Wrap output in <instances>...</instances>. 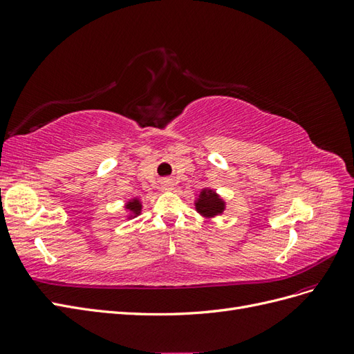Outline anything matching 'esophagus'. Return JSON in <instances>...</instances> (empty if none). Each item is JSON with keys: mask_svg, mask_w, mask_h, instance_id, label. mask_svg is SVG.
<instances>
[{"mask_svg": "<svg viewBox=\"0 0 354 354\" xmlns=\"http://www.w3.org/2000/svg\"><path fill=\"white\" fill-rule=\"evenodd\" d=\"M162 186H164L165 189H171V187H173V181H171V180H164V181H162Z\"/></svg>", "mask_w": 354, "mask_h": 354, "instance_id": "obj_1", "label": "esophagus"}]
</instances>
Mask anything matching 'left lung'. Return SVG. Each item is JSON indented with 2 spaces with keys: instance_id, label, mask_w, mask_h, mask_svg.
Masks as SVG:
<instances>
[{
  "instance_id": "1",
  "label": "left lung",
  "mask_w": 354,
  "mask_h": 354,
  "mask_svg": "<svg viewBox=\"0 0 354 354\" xmlns=\"http://www.w3.org/2000/svg\"><path fill=\"white\" fill-rule=\"evenodd\" d=\"M196 208L199 212L212 217L223 211V202L217 198L216 194L203 190L201 194V199L196 202Z\"/></svg>"
}]
</instances>
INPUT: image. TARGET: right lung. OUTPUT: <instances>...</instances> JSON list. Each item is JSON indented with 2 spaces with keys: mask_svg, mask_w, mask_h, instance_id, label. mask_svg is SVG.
Returning a JSON list of instances; mask_svg holds the SVG:
<instances>
[{
  "mask_svg": "<svg viewBox=\"0 0 354 354\" xmlns=\"http://www.w3.org/2000/svg\"><path fill=\"white\" fill-rule=\"evenodd\" d=\"M127 208H130L134 214H138V212H140V203H138L137 201L130 202V203H128V207H127Z\"/></svg>",
  "mask_w": 354,
  "mask_h": 354,
  "instance_id": "add662e5",
  "label": "right lung"
}]
</instances>
